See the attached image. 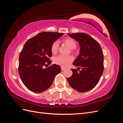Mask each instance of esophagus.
<instances>
[{
	"instance_id": "obj_1",
	"label": "esophagus",
	"mask_w": 123,
	"mask_h": 123,
	"mask_svg": "<svg viewBox=\"0 0 123 123\" xmlns=\"http://www.w3.org/2000/svg\"><path fill=\"white\" fill-rule=\"evenodd\" d=\"M65 70V68L62 67V71H64V70Z\"/></svg>"
}]
</instances>
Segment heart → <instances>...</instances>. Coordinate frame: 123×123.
I'll return each instance as SVG.
<instances>
[{
    "label": "heart",
    "instance_id": "obj_1",
    "mask_svg": "<svg viewBox=\"0 0 123 123\" xmlns=\"http://www.w3.org/2000/svg\"><path fill=\"white\" fill-rule=\"evenodd\" d=\"M64 42L67 45L70 49H75L76 47V43L75 40L71 38H67L64 40ZM58 48V42L57 41L55 42L52 44L51 50L53 54L57 52ZM73 61L72 56H64L58 55L54 58V62L56 64L61 66L62 67H67L70 63Z\"/></svg>",
    "mask_w": 123,
    "mask_h": 123
}]
</instances>
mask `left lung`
I'll return each mask as SVG.
<instances>
[{
  "instance_id": "left-lung-1",
  "label": "left lung",
  "mask_w": 123,
  "mask_h": 123,
  "mask_svg": "<svg viewBox=\"0 0 123 123\" xmlns=\"http://www.w3.org/2000/svg\"><path fill=\"white\" fill-rule=\"evenodd\" d=\"M68 35L79 43L80 52L73 62L77 69H71L72 75L67 80L70 86L78 92L88 91L98 84L104 71L101 47L97 41L86 33ZM80 68L81 69L78 72Z\"/></svg>"
}]
</instances>
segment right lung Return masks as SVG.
Returning a JSON list of instances; mask_svg holds the SVG:
<instances>
[{
  "label": "right lung",
  "instance_id": "1",
  "mask_svg": "<svg viewBox=\"0 0 123 123\" xmlns=\"http://www.w3.org/2000/svg\"><path fill=\"white\" fill-rule=\"evenodd\" d=\"M64 34L62 33L43 32L27 41L19 57L18 72L25 86L30 91L42 93L52 85L55 76L61 72V67L53 64L43 69L49 64L51 47L55 41Z\"/></svg>",
  "mask_w": 123,
  "mask_h": 123
}]
</instances>
